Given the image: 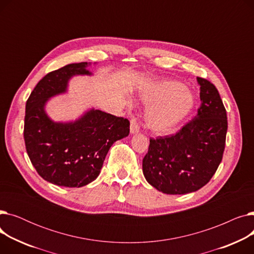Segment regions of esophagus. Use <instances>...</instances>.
I'll return each mask as SVG.
<instances>
[{
	"label": "esophagus",
	"instance_id": "obj_1",
	"mask_svg": "<svg viewBox=\"0 0 254 254\" xmlns=\"http://www.w3.org/2000/svg\"><path fill=\"white\" fill-rule=\"evenodd\" d=\"M129 129H130V134L131 135H135V134H138V132H139L140 128H139V126H138L135 118H132L130 120V127H129Z\"/></svg>",
	"mask_w": 254,
	"mask_h": 254
}]
</instances>
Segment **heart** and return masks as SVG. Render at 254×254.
<instances>
[{
    "mask_svg": "<svg viewBox=\"0 0 254 254\" xmlns=\"http://www.w3.org/2000/svg\"><path fill=\"white\" fill-rule=\"evenodd\" d=\"M142 102L148 106L145 114L147 127L156 135H165L188 117L194 105L191 90L176 80L161 79L141 91Z\"/></svg>",
    "mask_w": 254,
    "mask_h": 254,
    "instance_id": "heart-1",
    "label": "heart"
}]
</instances>
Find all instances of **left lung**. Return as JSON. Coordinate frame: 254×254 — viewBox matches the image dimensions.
Instances as JSON below:
<instances>
[{
	"instance_id": "8db88e82",
	"label": "left lung",
	"mask_w": 254,
	"mask_h": 254,
	"mask_svg": "<svg viewBox=\"0 0 254 254\" xmlns=\"http://www.w3.org/2000/svg\"><path fill=\"white\" fill-rule=\"evenodd\" d=\"M201 106L176 135L150 139L143 158L147 182L167 194H185L206 185L221 163L228 117L217 88L196 77Z\"/></svg>"
}]
</instances>
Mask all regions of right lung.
<instances>
[{
  "instance_id": "right-lung-1",
  "label": "right lung",
  "mask_w": 254,
  "mask_h": 254,
  "mask_svg": "<svg viewBox=\"0 0 254 254\" xmlns=\"http://www.w3.org/2000/svg\"><path fill=\"white\" fill-rule=\"evenodd\" d=\"M90 63L70 64L40 80L25 105V149L38 174L65 188H82L99 176L113 143L129 134V122L95 108L75 120L55 122L46 112L51 98L68 92L75 76H92Z\"/></svg>"
}]
</instances>
